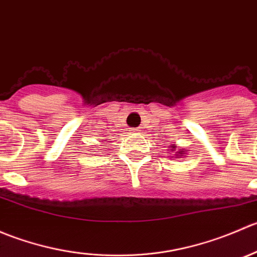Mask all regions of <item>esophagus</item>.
I'll return each mask as SVG.
<instances>
[{"label": "esophagus", "mask_w": 257, "mask_h": 257, "mask_svg": "<svg viewBox=\"0 0 257 257\" xmlns=\"http://www.w3.org/2000/svg\"><path fill=\"white\" fill-rule=\"evenodd\" d=\"M142 132H143V129H142V128H136V129H134V133H136V134H141Z\"/></svg>", "instance_id": "34e87169"}]
</instances>
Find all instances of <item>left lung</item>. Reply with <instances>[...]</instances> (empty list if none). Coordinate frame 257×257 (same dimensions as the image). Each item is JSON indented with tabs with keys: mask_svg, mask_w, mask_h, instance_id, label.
I'll use <instances>...</instances> for the list:
<instances>
[{
	"mask_svg": "<svg viewBox=\"0 0 257 257\" xmlns=\"http://www.w3.org/2000/svg\"><path fill=\"white\" fill-rule=\"evenodd\" d=\"M170 148H172V152L173 153H175V157H173V158H181V157H186V152H188V150H185V149H178L177 148V145L175 144H170Z\"/></svg>",
	"mask_w": 257,
	"mask_h": 257,
	"instance_id": "obj_1",
	"label": "left lung"
}]
</instances>
